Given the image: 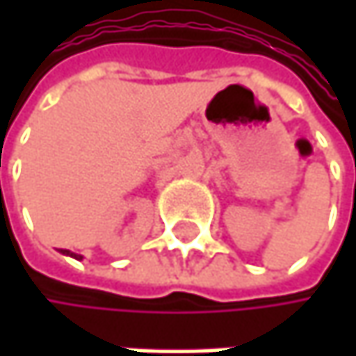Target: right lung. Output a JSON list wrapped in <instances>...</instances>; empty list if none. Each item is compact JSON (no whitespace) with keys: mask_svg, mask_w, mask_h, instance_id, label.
I'll list each match as a JSON object with an SVG mask.
<instances>
[{"mask_svg":"<svg viewBox=\"0 0 356 356\" xmlns=\"http://www.w3.org/2000/svg\"><path fill=\"white\" fill-rule=\"evenodd\" d=\"M61 253H65V255H72V257H76V259H82V255H78V253H72L70 249H61Z\"/></svg>","mask_w":356,"mask_h":356,"instance_id":"obj_1","label":"right lung"}]
</instances>
